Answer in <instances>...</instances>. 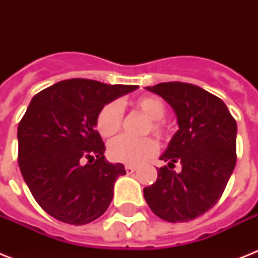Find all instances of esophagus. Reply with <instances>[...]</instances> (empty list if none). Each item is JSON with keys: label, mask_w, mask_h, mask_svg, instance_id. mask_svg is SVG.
<instances>
[{"label": "esophagus", "mask_w": 258, "mask_h": 258, "mask_svg": "<svg viewBox=\"0 0 258 258\" xmlns=\"http://www.w3.org/2000/svg\"><path fill=\"white\" fill-rule=\"evenodd\" d=\"M134 171H137V166H133V165L125 166V172H127V174H133Z\"/></svg>", "instance_id": "34e87169"}]
</instances>
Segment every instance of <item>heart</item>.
Segmentation results:
<instances>
[{
  "instance_id": "b5f03b06",
  "label": "heart",
  "mask_w": 258,
  "mask_h": 258,
  "mask_svg": "<svg viewBox=\"0 0 258 258\" xmlns=\"http://www.w3.org/2000/svg\"><path fill=\"white\" fill-rule=\"evenodd\" d=\"M134 108L149 117L143 133L151 134L165 139L169 135V125L163 119L167 112V105L161 97L146 95L135 99ZM123 124V107L117 100H112L101 107L96 116V130L101 137L111 138L116 135ZM158 153V142L153 137L134 139L119 137L108 145V157L113 162L125 165H139Z\"/></svg>"
}]
</instances>
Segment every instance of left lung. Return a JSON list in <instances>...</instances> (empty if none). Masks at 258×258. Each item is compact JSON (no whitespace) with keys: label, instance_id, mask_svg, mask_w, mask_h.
Returning a JSON list of instances; mask_svg holds the SVG:
<instances>
[{"label":"left lung","instance_id":"1","mask_svg":"<svg viewBox=\"0 0 258 258\" xmlns=\"http://www.w3.org/2000/svg\"><path fill=\"white\" fill-rule=\"evenodd\" d=\"M175 111L179 130L161 159L157 182L143 188L154 214L169 222H188L210 210L222 196L237 161V123L216 95L194 84L159 83L147 87ZM182 171L171 170L175 163Z\"/></svg>","mask_w":258,"mask_h":258}]
</instances>
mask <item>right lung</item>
Here are the masks:
<instances>
[{
    "label": "right lung",
    "mask_w": 258,
    "mask_h": 258,
    "mask_svg": "<svg viewBox=\"0 0 258 258\" xmlns=\"http://www.w3.org/2000/svg\"><path fill=\"white\" fill-rule=\"evenodd\" d=\"M138 86L68 79L34 95L18 123V166L44 212L71 225L92 222L108 209L121 163L104 159L97 112Z\"/></svg>",
    "instance_id": "obj_1"
}]
</instances>
